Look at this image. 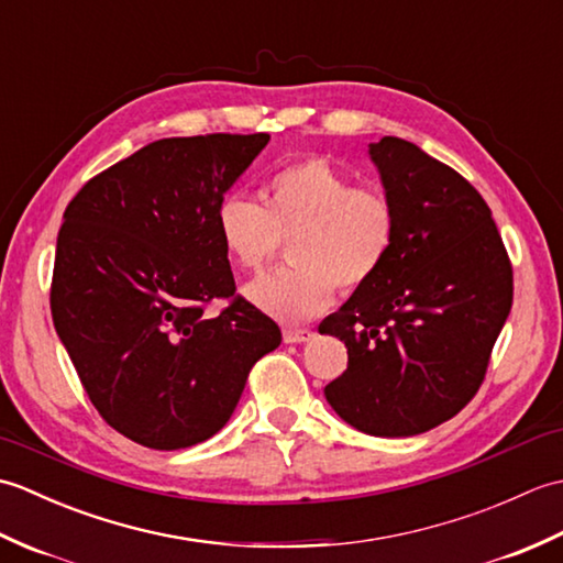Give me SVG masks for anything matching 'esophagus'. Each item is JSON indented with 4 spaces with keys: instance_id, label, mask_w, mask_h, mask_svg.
<instances>
[{
    "instance_id": "34e87169",
    "label": "esophagus",
    "mask_w": 563,
    "mask_h": 563,
    "mask_svg": "<svg viewBox=\"0 0 563 563\" xmlns=\"http://www.w3.org/2000/svg\"><path fill=\"white\" fill-rule=\"evenodd\" d=\"M312 339H314V331H309V329H285L283 331L285 343H307Z\"/></svg>"
}]
</instances>
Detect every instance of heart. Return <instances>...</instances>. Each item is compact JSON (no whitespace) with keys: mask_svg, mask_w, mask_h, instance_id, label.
<instances>
[{"mask_svg":"<svg viewBox=\"0 0 563 563\" xmlns=\"http://www.w3.org/2000/svg\"><path fill=\"white\" fill-rule=\"evenodd\" d=\"M261 200L230 194L214 210V230L234 266L261 271L280 236H292L288 271L246 285V300L261 312L302 324L327 312L336 283L355 290L373 280L397 242V208L379 188L355 186L353 176L321 157L292 162L261 188Z\"/></svg>","mask_w":563,"mask_h":563,"instance_id":"1","label":"heart"}]
</instances>
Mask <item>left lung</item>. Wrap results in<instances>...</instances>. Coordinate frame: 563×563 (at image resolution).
Returning <instances> with one entry per match:
<instances>
[{
	"instance_id": "8db88e82",
	"label": "left lung",
	"mask_w": 563,
	"mask_h": 563,
	"mask_svg": "<svg viewBox=\"0 0 563 563\" xmlns=\"http://www.w3.org/2000/svg\"><path fill=\"white\" fill-rule=\"evenodd\" d=\"M367 154L399 230L375 278L319 324L349 349V367L324 394L363 433L409 438L445 423L479 389L510 314L512 268L466 178L401 137Z\"/></svg>"
}]
</instances>
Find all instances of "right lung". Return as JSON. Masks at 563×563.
I'll return each mask as SVG.
<instances>
[{"instance_id":"obj_1","label":"right lung","mask_w":563,"mask_h":563,"mask_svg":"<svg viewBox=\"0 0 563 563\" xmlns=\"http://www.w3.org/2000/svg\"><path fill=\"white\" fill-rule=\"evenodd\" d=\"M268 133L166 137L93 176L57 234L51 312L91 404L118 433L181 450L230 421L280 329L234 297L214 210ZM218 296L233 302L201 314Z\"/></svg>"}]
</instances>
